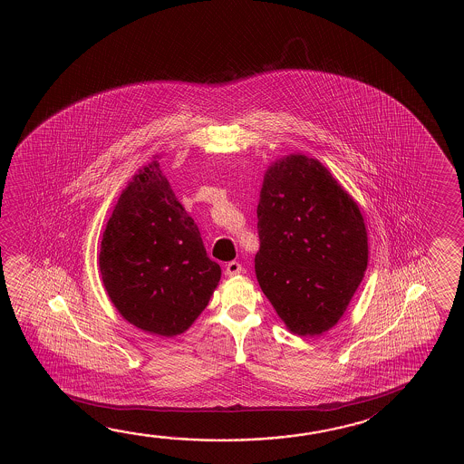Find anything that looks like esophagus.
Listing matches in <instances>:
<instances>
[{"instance_id": "1", "label": "esophagus", "mask_w": 464, "mask_h": 464, "mask_svg": "<svg viewBox=\"0 0 464 464\" xmlns=\"http://www.w3.org/2000/svg\"><path fill=\"white\" fill-rule=\"evenodd\" d=\"M238 274H242V266L238 264V262H228L227 266H226V276H236Z\"/></svg>"}]
</instances>
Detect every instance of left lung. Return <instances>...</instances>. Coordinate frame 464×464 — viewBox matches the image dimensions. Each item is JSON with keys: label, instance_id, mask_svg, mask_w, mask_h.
I'll return each mask as SVG.
<instances>
[{"label": "left lung", "instance_id": "8db88e82", "mask_svg": "<svg viewBox=\"0 0 464 464\" xmlns=\"http://www.w3.org/2000/svg\"><path fill=\"white\" fill-rule=\"evenodd\" d=\"M256 218L262 292L292 334L322 335L343 315L368 264L355 200L322 162L290 154L266 169Z\"/></svg>", "mask_w": 464, "mask_h": 464}]
</instances>
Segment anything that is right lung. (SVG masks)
I'll list each match as a JSON object with an SVG mask.
<instances>
[{
  "mask_svg": "<svg viewBox=\"0 0 464 464\" xmlns=\"http://www.w3.org/2000/svg\"><path fill=\"white\" fill-rule=\"evenodd\" d=\"M159 156L119 196L101 240L99 270L129 324L160 336L184 334L220 280L194 218L159 168Z\"/></svg>",
  "mask_w": 464,
  "mask_h": 464,
  "instance_id": "right-lung-1",
  "label": "right lung"
}]
</instances>
